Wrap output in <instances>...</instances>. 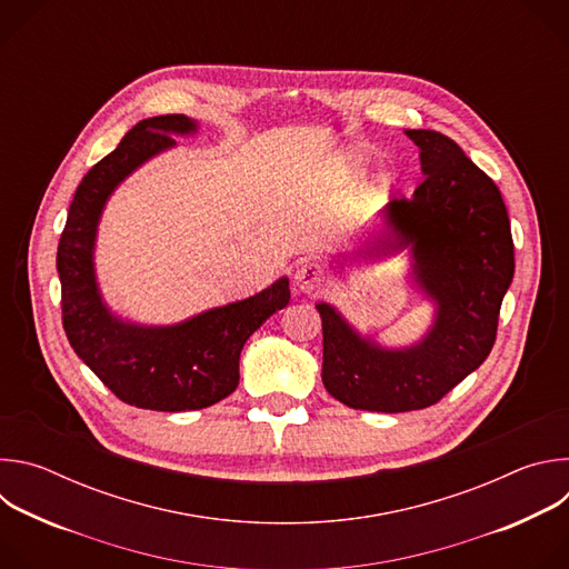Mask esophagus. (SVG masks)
Masks as SVG:
<instances>
[{
    "mask_svg": "<svg viewBox=\"0 0 569 569\" xmlns=\"http://www.w3.org/2000/svg\"><path fill=\"white\" fill-rule=\"evenodd\" d=\"M295 288L303 295H310V292H317L323 277H321V270L317 263H301L297 270H295Z\"/></svg>",
    "mask_w": 569,
    "mask_h": 569,
    "instance_id": "esophagus-1",
    "label": "esophagus"
}]
</instances>
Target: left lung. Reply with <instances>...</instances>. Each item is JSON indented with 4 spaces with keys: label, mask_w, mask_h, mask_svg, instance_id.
Segmentation results:
<instances>
[{
    "label": "left lung",
    "mask_w": 569,
    "mask_h": 569,
    "mask_svg": "<svg viewBox=\"0 0 569 569\" xmlns=\"http://www.w3.org/2000/svg\"><path fill=\"white\" fill-rule=\"evenodd\" d=\"M405 134L421 150L426 178L410 200L385 207V227L345 261L410 250L412 277L437 308L430 331L412 347L387 349L360 336L336 306H315L323 387L353 410L387 415L430 408L489 358L516 270L511 222L496 182L450 137Z\"/></svg>",
    "instance_id": "1"
}]
</instances>
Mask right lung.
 <instances>
[{
    "mask_svg": "<svg viewBox=\"0 0 569 569\" xmlns=\"http://www.w3.org/2000/svg\"><path fill=\"white\" fill-rule=\"evenodd\" d=\"M184 114L139 121L78 184L58 242L62 327L76 356L123 402L154 412L202 410L238 387L248 338L290 301L288 277L242 301L209 308L171 327H143L117 317L97 283L99 220L114 189L154 154L193 134Z\"/></svg>",
    "mask_w": 569,
    "mask_h": 569,
    "instance_id": "obj_1",
    "label": "right lung"
}]
</instances>
